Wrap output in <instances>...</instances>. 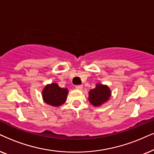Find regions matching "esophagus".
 Listing matches in <instances>:
<instances>
[{"label":"esophagus","instance_id":"esophagus-1","mask_svg":"<svg viewBox=\"0 0 154 154\" xmlns=\"http://www.w3.org/2000/svg\"><path fill=\"white\" fill-rule=\"evenodd\" d=\"M75 87H76V89H79V90H81V89L83 88L82 85H77V86H76Z\"/></svg>","mask_w":154,"mask_h":154}]
</instances>
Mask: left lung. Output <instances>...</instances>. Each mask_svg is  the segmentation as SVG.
Segmentation results:
<instances>
[{
	"label": "left lung",
	"mask_w": 154,
	"mask_h": 154,
	"mask_svg": "<svg viewBox=\"0 0 154 154\" xmlns=\"http://www.w3.org/2000/svg\"><path fill=\"white\" fill-rule=\"evenodd\" d=\"M111 97V90L108 86L97 84L94 89L89 91V101L94 106H100L107 102Z\"/></svg>",
	"instance_id": "8db88e82"
}]
</instances>
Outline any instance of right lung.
Instances as JSON below:
<instances>
[{"instance_id":"right-lung-1","label":"right lung","mask_w":154,"mask_h":154,"mask_svg":"<svg viewBox=\"0 0 154 154\" xmlns=\"http://www.w3.org/2000/svg\"><path fill=\"white\" fill-rule=\"evenodd\" d=\"M68 94L67 88H61L57 83L47 85L42 90V98L46 104L59 106L65 102Z\"/></svg>"}]
</instances>
